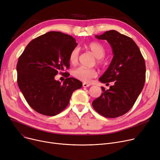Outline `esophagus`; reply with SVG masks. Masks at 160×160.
Returning <instances> with one entry per match:
<instances>
[{
    "instance_id": "1",
    "label": "esophagus",
    "mask_w": 160,
    "mask_h": 160,
    "mask_svg": "<svg viewBox=\"0 0 160 160\" xmlns=\"http://www.w3.org/2000/svg\"><path fill=\"white\" fill-rule=\"evenodd\" d=\"M82 86H83V87H84V88H87V87H89L90 86V84H87V83H83Z\"/></svg>"
}]
</instances>
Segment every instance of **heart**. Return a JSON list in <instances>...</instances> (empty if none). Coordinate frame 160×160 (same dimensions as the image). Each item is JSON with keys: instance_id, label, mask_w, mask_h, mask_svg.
<instances>
[{"instance_id": "b5f03b06", "label": "heart", "mask_w": 160, "mask_h": 160, "mask_svg": "<svg viewBox=\"0 0 160 160\" xmlns=\"http://www.w3.org/2000/svg\"><path fill=\"white\" fill-rule=\"evenodd\" d=\"M85 48L92 52V53L97 58V63L99 65H105L107 64V61L103 58L105 56L107 50L105 47L101 43L98 42H92L85 46ZM78 50L74 48L70 54H69V61L70 63L75 65L78 62ZM74 77L83 82H89L92 78L97 76V71L94 68H87L84 67H79L76 68L72 72Z\"/></svg>"}]
</instances>
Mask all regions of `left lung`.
<instances>
[{"label":"left lung","instance_id":"obj_1","mask_svg":"<svg viewBox=\"0 0 160 160\" xmlns=\"http://www.w3.org/2000/svg\"><path fill=\"white\" fill-rule=\"evenodd\" d=\"M95 37L107 40L114 54L99 81L104 84L114 82V84L107 90L101 87V95L93 101L92 105L104 117H119L133 107L142 92L146 80L145 61L139 48L129 37L110 30Z\"/></svg>","mask_w":160,"mask_h":160}]
</instances>
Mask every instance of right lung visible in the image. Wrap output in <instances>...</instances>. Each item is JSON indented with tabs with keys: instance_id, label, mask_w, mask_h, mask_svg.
<instances>
[{
	"instance_id": "1",
	"label": "right lung",
	"mask_w": 160,
	"mask_h": 160,
	"mask_svg": "<svg viewBox=\"0 0 160 160\" xmlns=\"http://www.w3.org/2000/svg\"><path fill=\"white\" fill-rule=\"evenodd\" d=\"M68 34L50 31L28 44L17 63L18 84L29 106L37 112L49 116L62 112L68 105L72 93L82 86L70 74L69 54L77 46ZM59 72L67 78L63 84L55 81Z\"/></svg>"
}]
</instances>
